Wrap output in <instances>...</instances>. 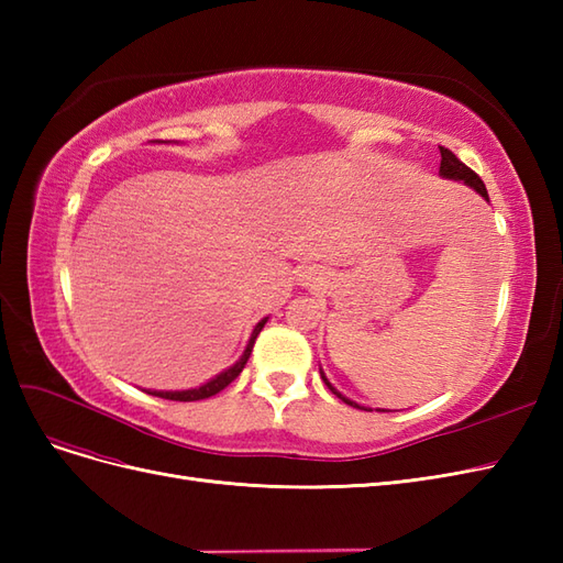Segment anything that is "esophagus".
<instances>
[{
    "mask_svg": "<svg viewBox=\"0 0 563 563\" xmlns=\"http://www.w3.org/2000/svg\"><path fill=\"white\" fill-rule=\"evenodd\" d=\"M300 282L305 286H317L321 282V277H319V272H314V269H305L302 275H300Z\"/></svg>",
    "mask_w": 563,
    "mask_h": 563,
    "instance_id": "obj_1",
    "label": "esophagus"
}]
</instances>
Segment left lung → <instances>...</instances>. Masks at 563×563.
I'll return each instance as SVG.
<instances>
[{
  "label": "left lung",
  "instance_id": "1",
  "mask_svg": "<svg viewBox=\"0 0 563 563\" xmlns=\"http://www.w3.org/2000/svg\"><path fill=\"white\" fill-rule=\"evenodd\" d=\"M439 150H441L439 176H441V178H449V180H463L465 185H470V187H472V190H476V192H479V195L488 201V192H486V185H484V180H482L479 176H476L470 166H465L463 162H460L449 147H439ZM319 371H321V368H319ZM321 378H323V383L329 385V389L333 391V395H335L338 399H343L345 404H350V406H354V408H362V411H371V408H364V406H360L356 401H352V399H347V397L340 395V391H338V389L327 380V376H323V371H321ZM378 411H380V408H378ZM383 411H385V408H383Z\"/></svg>",
  "mask_w": 563,
  "mask_h": 563
}]
</instances>
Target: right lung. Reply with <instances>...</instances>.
<instances>
[{"instance_id": "1", "label": "right lung", "mask_w": 563, "mask_h": 563, "mask_svg": "<svg viewBox=\"0 0 563 563\" xmlns=\"http://www.w3.org/2000/svg\"><path fill=\"white\" fill-rule=\"evenodd\" d=\"M267 323V317L265 319H261L258 323H255V329H253V333H251V338H249V345H246V350H244V354L240 356V362L236 364H232L230 368H225L223 373H218L216 378H211L209 383H203L201 387H195V389H176V391H164V389H147V395H152V397H162V399H172V401H199V399H209V397H213V395H218L220 389H225L236 376H240V373L244 371V366H246V362H249V356H251V350H253V343H255V338H258V333L263 331V327Z\"/></svg>"}]
</instances>
